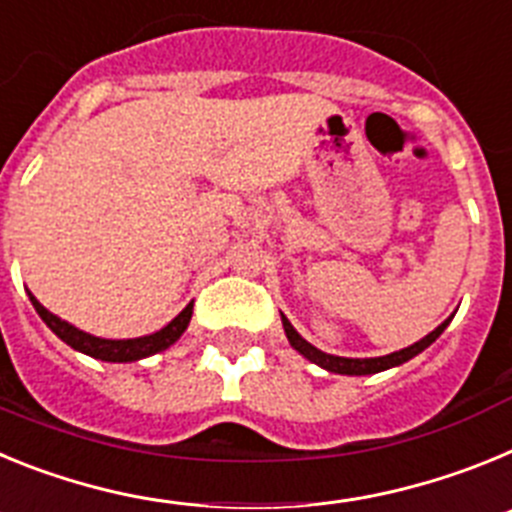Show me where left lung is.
<instances>
[{
    "mask_svg": "<svg viewBox=\"0 0 512 512\" xmlns=\"http://www.w3.org/2000/svg\"><path fill=\"white\" fill-rule=\"evenodd\" d=\"M282 323H284V333H287L289 343H292V348L295 351H300L305 359H310L312 364L323 366V369H328V372H336V374H377V372H384V369H390V366H400L405 364V361H410L413 356H418L423 348L431 346L433 341H436L438 336L443 333V328L451 323L449 320H443L441 325H438L433 333H428L425 338H420L418 343H413V346L402 348V351H395V354H387V356H379V359H343V356H330V354H323V351H318L315 346H310V343L305 341V338L297 333L295 328H292V323H289L287 318L282 315Z\"/></svg>",
    "mask_w": 512,
    "mask_h": 512,
    "instance_id": "1",
    "label": "left lung"
}]
</instances>
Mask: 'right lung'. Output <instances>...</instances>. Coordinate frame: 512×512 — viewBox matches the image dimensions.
I'll use <instances>...</instances> for the list:
<instances>
[{"instance_id":"add662e5","label":"right lung","mask_w":512,"mask_h":512,"mask_svg":"<svg viewBox=\"0 0 512 512\" xmlns=\"http://www.w3.org/2000/svg\"><path fill=\"white\" fill-rule=\"evenodd\" d=\"M30 295V292H27ZM30 302L33 307L38 310V315L43 318V323L61 338L63 343H69L71 348L81 351V354L94 356V359H102V361H138V359H146V356L158 354V351H164L169 348L171 343L179 341L184 330H187L189 320H192V302L184 307L174 320H171L166 328L156 330L151 336H143V338H128V341H107V338H97V336H89L84 330L74 328L71 323L66 320L56 318L53 312L45 310L33 295H30Z\"/></svg>"}]
</instances>
